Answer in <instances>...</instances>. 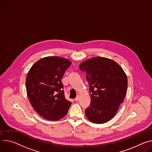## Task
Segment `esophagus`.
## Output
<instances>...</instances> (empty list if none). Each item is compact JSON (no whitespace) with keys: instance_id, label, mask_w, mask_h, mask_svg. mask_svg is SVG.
<instances>
[{"instance_id":"esophagus-1","label":"esophagus","mask_w":152,"mask_h":152,"mask_svg":"<svg viewBox=\"0 0 152 152\" xmlns=\"http://www.w3.org/2000/svg\"><path fill=\"white\" fill-rule=\"evenodd\" d=\"M75 100L76 101V102H78V101L79 100V96H77L75 98Z\"/></svg>"}]
</instances>
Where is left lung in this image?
<instances>
[{"instance_id": "obj_1", "label": "left lung", "mask_w": 152, "mask_h": 152, "mask_svg": "<svg viewBox=\"0 0 152 152\" xmlns=\"http://www.w3.org/2000/svg\"><path fill=\"white\" fill-rule=\"evenodd\" d=\"M79 68L86 72L89 85L91 103L85 110L86 117L95 124L109 121L124 99L127 87L126 73L116 62L102 57L83 61Z\"/></svg>"}]
</instances>
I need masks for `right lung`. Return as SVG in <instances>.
Masks as SVG:
<instances>
[{"instance_id": "add662e5", "label": "right lung", "mask_w": 152, "mask_h": 152, "mask_svg": "<svg viewBox=\"0 0 152 152\" xmlns=\"http://www.w3.org/2000/svg\"><path fill=\"white\" fill-rule=\"evenodd\" d=\"M71 64V61L66 58L46 57L34 64L28 73L26 89L29 102L36 112L46 120L63 118L71 104L65 98L61 81Z\"/></svg>"}]
</instances>
